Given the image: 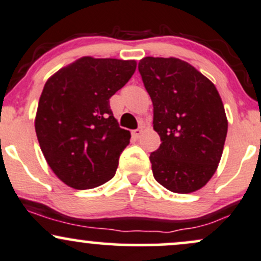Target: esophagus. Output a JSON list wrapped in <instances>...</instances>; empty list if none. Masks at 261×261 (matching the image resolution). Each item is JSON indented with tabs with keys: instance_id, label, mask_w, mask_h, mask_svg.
Listing matches in <instances>:
<instances>
[{
	"instance_id": "34e87169",
	"label": "esophagus",
	"mask_w": 261,
	"mask_h": 261,
	"mask_svg": "<svg viewBox=\"0 0 261 261\" xmlns=\"http://www.w3.org/2000/svg\"><path fill=\"white\" fill-rule=\"evenodd\" d=\"M141 134H142V130H140V128H137V130H134L133 133H131V135H133V137L135 140L139 139V137L141 136Z\"/></svg>"
}]
</instances>
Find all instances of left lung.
<instances>
[{
  "label": "left lung",
  "mask_w": 261,
  "mask_h": 261,
  "mask_svg": "<svg viewBox=\"0 0 261 261\" xmlns=\"http://www.w3.org/2000/svg\"><path fill=\"white\" fill-rule=\"evenodd\" d=\"M139 71L162 141L149 155L154 179L173 193H194L207 184L222 157L228 128L222 99L207 77L180 59L147 56Z\"/></svg>",
  "instance_id": "obj_1"
}]
</instances>
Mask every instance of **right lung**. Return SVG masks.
Masks as SVG:
<instances>
[{
	"label": "right lung",
	"mask_w": 261,
	"mask_h": 261,
	"mask_svg": "<svg viewBox=\"0 0 261 261\" xmlns=\"http://www.w3.org/2000/svg\"><path fill=\"white\" fill-rule=\"evenodd\" d=\"M135 70V60L85 56L45 83L35 133L49 167L68 187L93 189L115 175L131 135L119 127L109 99Z\"/></svg>",
	"instance_id": "right-lung-1"
}]
</instances>
